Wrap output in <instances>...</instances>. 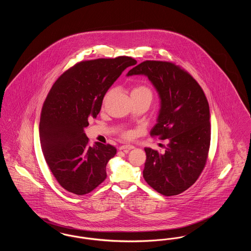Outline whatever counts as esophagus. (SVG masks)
<instances>
[{"instance_id": "esophagus-1", "label": "esophagus", "mask_w": 251, "mask_h": 251, "mask_svg": "<svg viewBox=\"0 0 251 251\" xmlns=\"http://www.w3.org/2000/svg\"><path fill=\"white\" fill-rule=\"evenodd\" d=\"M132 149H134V147H133L132 145H122V146H120V151H124V150H132Z\"/></svg>"}]
</instances>
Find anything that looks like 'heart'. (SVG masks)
<instances>
[{"label": "heart", "instance_id": "1", "mask_svg": "<svg viewBox=\"0 0 251 251\" xmlns=\"http://www.w3.org/2000/svg\"><path fill=\"white\" fill-rule=\"evenodd\" d=\"M114 92H115V88L114 87L108 89L106 93L104 94L103 98H102V106L105 105V103L107 102L108 100L110 99L111 96L114 94ZM153 96H154V94H153L152 89L149 85H147V84H134L132 86V88H131V97L134 102L135 101L144 100V101H148L149 103H151L152 99H153ZM121 136L123 138H125V139H129V138H131V131H121Z\"/></svg>", "mask_w": 251, "mask_h": 251}]
</instances>
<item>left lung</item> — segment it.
Returning <instances> with one entry per match:
<instances>
[{
  "label": "left lung",
  "mask_w": 251,
  "mask_h": 251,
  "mask_svg": "<svg viewBox=\"0 0 251 251\" xmlns=\"http://www.w3.org/2000/svg\"><path fill=\"white\" fill-rule=\"evenodd\" d=\"M143 74L161 98L157 124L151 135L168 139L165 152L146 148L143 177L167 197L187 190L202 172L210 149V109L201 86L189 72L167 61L146 60L128 76Z\"/></svg>",
  "instance_id": "left-lung-1"
}]
</instances>
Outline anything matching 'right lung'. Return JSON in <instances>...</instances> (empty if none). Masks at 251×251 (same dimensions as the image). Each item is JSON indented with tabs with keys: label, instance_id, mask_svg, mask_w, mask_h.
I'll list each match as a JSON object with an SVG mask.
<instances>
[{
	"label": "right lung",
	"instance_id": "right-lung-1",
	"mask_svg": "<svg viewBox=\"0 0 251 251\" xmlns=\"http://www.w3.org/2000/svg\"><path fill=\"white\" fill-rule=\"evenodd\" d=\"M135 64L129 56L82 61L50 90L40 114V144L52 175L67 191L83 196L106 179V165L117 149L110 144L90 147L84 128L97 118L109 87Z\"/></svg>",
	"mask_w": 251,
	"mask_h": 251
}]
</instances>
